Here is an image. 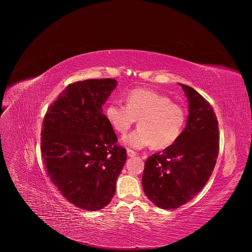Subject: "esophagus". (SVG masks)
<instances>
[{
  "instance_id": "1",
  "label": "esophagus",
  "mask_w": 252,
  "mask_h": 252,
  "mask_svg": "<svg viewBox=\"0 0 252 252\" xmlns=\"http://www.w3.org/2000/svg\"><path fill=\"white\" fill-rule=\"evenodd\" d=\"M126 153H127V156H128V157H131V158L136 156V153H135L134 151L130 150V149H127V150H126Z\"/></svg>"
}]
</instances>
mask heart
<instances>
[{"label": "heart", "mask_w": 252, "mask_h": 252, "mask_svg": "<svg viewBox=\"0 0 252 252\" xmlns=\"http://www.w3.org/2000/svg\"><path fill=\"white\" fill-rule=\"evenodd\" d=\"M105 116L117 132L125 135L138 120V127L124 138L134 149L153 146L165 149L181 136L186 123L187 112L182 105L158 92L135 89L126 96V104L111 102Z\"/></svg>", "instance_id": "1"}]
</instances>
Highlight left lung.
<instances>
[{
	"label": "left lung",
	"mask_w": 252,
	"mask_h": 252,
	"mask_svg": "<svg viewBox=\"0 0 252 252\" xmlns=\"http://www.w3.org/2000/svg\"><path fill=\"white\" fill-rule=\"evenodd\" d=\"M189 101L188 125L171 146L146 160L142 188L163 209L191 200L206 185L220 151L219 122L210 103L192 88L181 84Z\"/></svg>",
	"instance_id": "left-lung-1"
}]
</instances>
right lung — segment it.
I'll return each instance as SVG.
<instances>
[{
	"label": "right lung",
	"instance_id": "1",
	"mask_svg": "<svg viewBox=\"0 0 252 252\" xmlns=\"http://www.w3.org/2000/svg\"><path fill=\"white\" fill-rule=\"evenodd\" d=\"M115 79L76 82L48 107L41 152L48 175L61 193L86 210L109 204L126 160L102 104L116 88Z\"/></svg>",
	"mask_w": 252,
	"mask_h": 252
}]
</instances>
